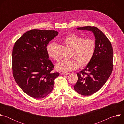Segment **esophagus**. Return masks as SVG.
<instances>
[{
  "instance_id": "esophagus-1",
  "label": "esophagus",
  "mask_w": 124,
  "mask_h": 124,
  "mask_svg": "<svg viewBox=\"0 0 124 124\" xmlns=\"http://www.w3.org/2000/svg\"><path fill=\"white\" fill-rule=\"evenodd\" d=\"M69 74V73H64V72L61 73V75H67Z\"/></svg>"
}]
</instances>
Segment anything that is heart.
Here are the masks:
<instances>
[{"label": "heart", "mask_w": 124, "mask_h": 124, "mask_svg": "<svg viewBox=\"0 0 124 124\" xmlns=\"http://www.w3.org/2000/svg\"><path fill=\"white\" fill-rule=\"evenodd\" d=\"M64 44L72 50L70 59H63L55 65V69L58 71L68 72L77 69L78 65L83 67L89 63L94 55L96 43L90 39H83L76 34H70L63 40ZM56 44L52 42L48 44L46 47L48 56L54 60H57L55 54Z\"/></svg>", "instance_id": "heart-1"}]
</instances>
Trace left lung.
Listing matches in <instances>:
<instances>
[{"label":"left lung","instance_id":"left-lung-1","mask_svg":"<svg viewBox=\"0 0 124 124\" xmlns=\"http://www.w3.org/2000/svg\"><path fill=\"white\" fill-rule=\"evenodd\" d=\"M78 30L92 32L95 37L96 46L90 62L79 73L74 86L78 93L89 96L99 90L110 76L113 70V48L107 36L97 27L84 26Z\"/></svg>","mask_w":124,"mask_h":124}]
</instances>
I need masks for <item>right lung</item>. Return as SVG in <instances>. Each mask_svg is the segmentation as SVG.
Listing matches in <instances>:
<instances>
[{
  "instance_id": "right-lung-1",
  "label": "right lung",
  "mask_w": 124,
  "mask_h": 124,
  "mask_svg": "<svg viewBox=\"0 0 124 124\" xmlns=\"http://www.w3.org/2000/svg\"><path fill=\"white\" fill-rule=\"evenodd\" d=\"M58 32L55 30L32 29L15 43L12 51V70L15 81L28 96L41 99L52 90L58 73L48 59L46 47Z\"/></svg>"
}]
</instances>
